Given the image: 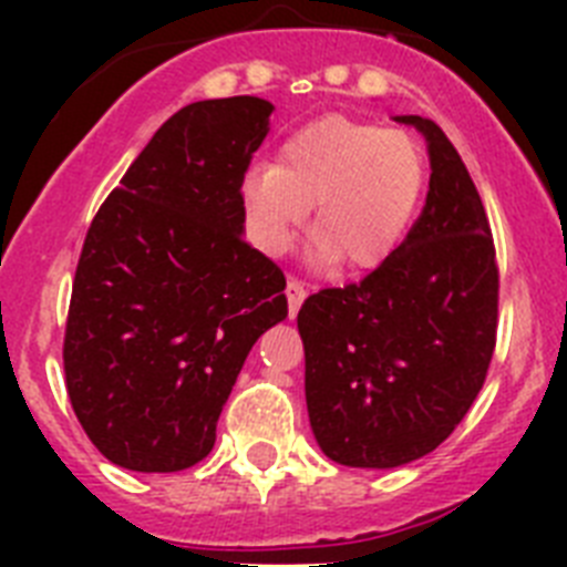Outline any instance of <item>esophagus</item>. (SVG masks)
Here are the masks:
<instances>
[{
  "mask_svg": "<svg viewBox=\"0 0 567 567\" xmlns=\"http://www.w3.org/2000/svg\"><path fill=\"white\" fill-rule=\"evenodd\" d=\"M287 300H289V318H295L300 309V303L307 300V287L300 280H289L287 284Z\"/></svg>",
  "mask_w": 567,
  "mask_h": 567,
  "instance_id": "34e87169",
  "label": "esophagus"
}]
</instances>
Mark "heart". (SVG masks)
Masks as SVG:
<instances>
[{
  "instance_id": "heart-1",
  "label": "heart",
  "mask_w": 567,
  "mask_h": 567,
  "mask_svg": "<svg viewBox=\"0 0 567 567\" xmlns=\"http://www.w3.org/2000/svg\"><path fill=\"white\" fill-rule=\"evenodd\" d=\"M425 187V153L414 135L323 115L295 130L278 164H258L240 182V209L258 249L280 255L307 221L318 258L363 272L398 249Z\"/></svg>"
}]
</instances>
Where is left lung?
I'll use <instances>...</instances> for the list:
<instances>
[{
    "mask_svg": "<svg viewBox=\"0 0 567 567\" xmlns=\"http://www.w3.org/2000/svg\"><path fill=\"white\" fill-rule=\"evenodd\" d=\"M429 147V195L405 240L343 289L298 312L309 425L352 468H398L434 452L477 400L497 340V260L463 158L423 115H398Z\"/></svg>",
    "mask_w": 567,
    "mask_h": 567,
    "instance_id": "8db88e82",
    "label": "left lung"
}]
</instances>
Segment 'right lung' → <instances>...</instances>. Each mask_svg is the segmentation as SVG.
I'll return each instance as SVG.
<instances>
[{
  "instance_id": "obj_1",
  "label": "right lung",
  "mask_w": 567,
  "mask_h": 567,
  "mask_svg": "<svg viewBox=\"0 0 567 567\" xmlns=\"http://www.w3.org/2000/svg\"><path fill=\"white\" fill-rule=\"evenodd\" d=\"M272 104L207 99L169 115L107 195L73 280L64 380L110 463L195 465L240 365L287 318V278L244 240L240 182Z\"/></svg>"
}]
</instances>
